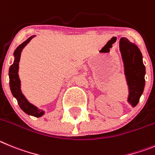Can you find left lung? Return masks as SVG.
Listing matches in <instances>:
<instances>
[{
    "label": "left lung",
    "mask_w": 155,
    "mask_h": 155,
    "mask_svg": "<svg viewBox=\"0 0 155 155\" xmlns=\"http://www.w3.org/2000/svg\"><path fill=\"white\" fill-rule=\"evenodd\" d=\"M120 50L129 87L128 103L135 107L138 104L145 86V66L143 63V57L136 45L126 38H121L120 40Z\"/></svg>",
    "instance_id": "left-lung-1"
}]
</instances>
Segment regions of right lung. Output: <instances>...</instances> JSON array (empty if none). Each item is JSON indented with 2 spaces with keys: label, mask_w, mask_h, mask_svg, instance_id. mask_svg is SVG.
Segmentation results:
<instances>
[{
  "label": "right lung",
  "mask_w": 155,
  "mask_h": 155,
  "mask_svg": "<svg viewBox=\"0 0 155 155\" xmlns=\"http://www.w3.org/2000/svg\"><path fill=\"white\" fill-rule=\"evenodd\" d=\"M35 35L31 36L25 41H24L21 44L14 52L15 55V61L14 63L10 66L9 69V79H10V88L12 91V95L15 97L18 101L19 107H21L22 110L26 113L28 115L34 116L35 117H40L44 114V111L42 110H39L37 107H35L31 104H30L25 97L21 90V81L18 76V69H19V62H20L21 54L22 49L27 45L28 43L32 39Z\"/></svg>",
  "instance_id": "add662e5"
}]
</instances>
